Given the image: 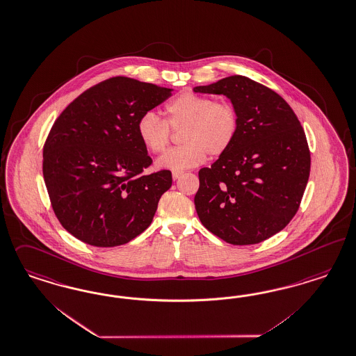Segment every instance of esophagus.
<instances>
[{
	"mask_svg": "<svg viewBox=\"0 0 356 356\" xmlns=\"http://www.w3.org/2000/svg\"><path fill=\"white\" fill-rule=\"evenodd\" d=\"M184 175V172H172V179L177 181L178 178H181Z\"/></svg>",
	"mask_w": 356,
	"mask_h": 356,
	"instance_id": "1",
	"label": "esophagus"
}]
</instances>
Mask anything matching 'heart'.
<instances>
[{
    "mask_svg": "<svg viewBox=\"0 0 356 356\" xmlns=\"http://www.w3.org/2000/svg\"><path fill=\"white\" fill-rule=\"evenodd\" d=\"M168 119L156 112H145L137 121V134L146 149L154 154L165 150L170 140V128L181 131L182 145L172 147L157 159L159 169L182 172L200 165L206 156L224 153L236 137L238 120L229 103L215 102L197 93L177 96L166 106Z\"/></svg>",
    "mask_w": 356,
    "mask_h": 356,
    "instance_id": "heart-1",
    "label": "heart"
}]
</instances>
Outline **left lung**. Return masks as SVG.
I'll use <instances>...</instances> for the list:
<instances>
[{
    "label": "left lung",
    "instance_id": "left-lung-1",
    "mask_svg": "<svg viewBox=\"0 0 356 356\" xmlns=\"http://www.w3.org/2000/svg\"><path fill=\"white\" fill-rule=\"evenodd\" d=\"M194 92L227 96L238 120L234 143L199 170L197 216L229 244L261 243L288 225L307 184L310 152L301 122L278 93L241 75Z\"/></svg>",
    "mask_w": 356,
    "mask_h": 356
}]
</instances>
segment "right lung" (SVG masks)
Instances as JSON below:
<instances>
[{
	"label": "right lung",
	"instance_id": "1",
	"mask_svg": "<svg viewBox=\"0 0 356 356\" xmlns=\"http://www.w3.org/2000/svg\"><path fill=\"white\" fill-rule=\"evenodd\" d=\"M172 88L116 76L78 96L54 122L43 147V178L58 220L93 247L129 243L150 225L172 172L152 165L137 121Z\"/></svg>",
	"mask_w": 356,
	"mask_h": 356
}]
</instances>
